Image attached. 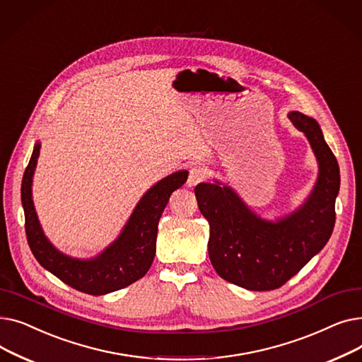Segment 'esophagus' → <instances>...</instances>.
I'll return each mask as SVG.
<instances>
[{
	"instance_id": "obj_1",
	"label": "esophagus",
	"mask_w": 362,
	"mask_h": 362,
	"mask_svg": "<svg viewBox=\"0 0 362 362\" xmlns=\"http://www.w3.org/2000/svg\"><path fill=\"white\" fill-rule=\"evenodd\" d=\"M208 176L206 168L201 167V165H194L189 170V176H187V186H195L201 182H204Z\"/></svg>"
}]
</instances>
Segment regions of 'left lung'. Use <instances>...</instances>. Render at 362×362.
Segmentation results:
<instances>
[{
	"label": "left lung",
	"instance_id": "left-lung-1",
	"mask_svg": "<svg viewBox=\"0 0 362 362\" xmlns=\"http://www.w3.org/2000/svg\"><path fill=\"white\" fill-rule=\"evenodd\" d=\"M293 126L307 135L320 164V176L308 201L289 217L267 223L251 213L238 195L220 183H199L195 197L210 224L208 255L217 274L250 291L283 286L332 236L334 202L340 186L339 164L318 123L292 111Z\"/></svg>",
	"mask_w": 362,
	"mask_h": 362
}]
</instances>
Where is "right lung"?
Returning <instances> with one entry per match:
<instances>
[{
    "label": "right lung",
    "mask_w": 362,
    "mask_h": 362,
    "mask_svg": "<svg viewBox=\"0 0 362 362\" xmlns=\"http://www.w3.org/2000/svg\"><path fill=\"white\" fill-rule=\"evenodd\" d=\"M40 148V144L35 145L22 180L25 230L37 262L73 289L89 295H105L142 279L156 257L160 217L170 195L187 180V171H177L152 186L139 201L119 239L100 257L81 261L57 251L37 221L30 186Z\"/></svg>",
    "instance_id": "1"
}]
</instances>
